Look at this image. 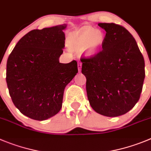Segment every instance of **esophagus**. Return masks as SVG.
I'll return each instance as SVG.
<instances>
[{"label":"esophagus","instance_id":"esophagus-1","mask_svg":"<svg viewBox=\"0 0 151 151\" xmlns=\"http://www.w3.org/2000/svg\"><path fill=\"white\" fill-rule=\"evenodd\" d=\"M78 72H81V61L78 62Z\"/></svg>","mask_w":151,"mask_h":151}]
</instances>
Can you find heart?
Masks as SVG:
<instances>
[{"instance_id": "heart-1", "label": "heart", "mask_w": 151, "mask_h": 151, "mask_svg": "<svg viewBox=\"0 0 151 151\" xmlns=\"http://www.w3.org/2000/svg\"><path fill=\"white\" fill-rule=\"evenodd\" d=\"M104 42L105 36L101 30L83 27L69 36L67 45L73 52L83 51L86 56L91 57L101 50Z\"/></svg>"}]
</instances>
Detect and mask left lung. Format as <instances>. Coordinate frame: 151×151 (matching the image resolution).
Returning a JSON list of instances; mask_svg holds the SVG:
<instances>
[{"mask_svg":"<svg viewBox=\"0 0 151 151\" xmlns=\"http://www.w3.org/2000/svg\"><path fill=\"white\" fill-rule=\"evenodd\" d=\"M106 31L96 55L81 59L86 91L93 109L107 117L126 114L140 98L145 60L132 34L114 23H99Z\"/></svg>","mask_w":151,"mask_h":151,"instance_id":"obj_1","label":"left lung"}]
</instances>
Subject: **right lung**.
I'll use <instances>...</instances> for the list:
<instances>
[{
    "label": "right lung",
    "mask_w": 151,
    "mask_h": 151,
    "mask_svg": "<svg viewBox=\"0 0 151 151\" xmlns=\"http://www.w3.org/2000/svg\"><path fill=\"white\" fill-rule=\"evenodd\" d=\"M66 24L33 30L17 42L6 63L12 103L23 114L45 121L59 112L65 87L78 73L76 60L61 63Z\"/></svg>",
    "instance_id": "obj_1"
}]
</instances>
